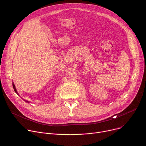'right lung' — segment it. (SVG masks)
<instances>
[{"label":"right lung","instance_id":"obj_1","mask_svg":"<svg viewBox=\"0 0 146 146\" xmlns=\"http://www.w3.org/2000/svg\"><path fill=\"white\" fill-rule=\"evenodd\" d=\"M13 88H14V89L15 92L17 94H18V92H17V89H16V88H15V85H14V83H13ZM24 101H26V102H29V101H25V100H24Z\"/></svg>","mask_w":146,"mask_h":146}]
</instances>
